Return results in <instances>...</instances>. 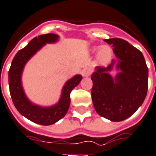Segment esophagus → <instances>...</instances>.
<instances>
[{
    "instance_id": "esophagus-1",
    "label": "esophagus",
    "mask_w": 156,
    "mask_h": 156,
    "mask_svg": "<svg viewBox=\"0 0 156 156\" xmlns=\"http://www.w3.org/2000/svg\"><path fill=\"white\" fill-rule=\"evenodd\" d=\"M90 74H91V69L90 68H85L81 71V75H82L83 77L89 76Z\"/></svg>"
}]
</instances>
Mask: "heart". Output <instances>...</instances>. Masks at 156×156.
Here are the masks:
<instances>
[{
  "mask_svg": "<svg viewBox=\"0 0 156 156\" xmlns=\"http://www.w3.org/2000/svg\"><path fill=\"white\" fill-rule=\"evenodd\" d=\"M96 52L95 55V59L96 61L101 66H105L110 63V61L112 59V55H113V51L112 49L109 46V45H101V47L98 46H94L90 49L91 52Z\"/></svg>",
  "mask_w": 156,
  "mask_h": 156,
  "instance_id": "1",
  "label": "heart"
}]
</instances>
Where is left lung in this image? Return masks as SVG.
Instances as JSON below:
<instances>
[{
  "mask_svg": "<svg viewBox=\"0 0 156 156\" xmlns=\"http://www.w3.org/2000/svg\"><path fill=\"white\" fill-rule=\"evenodd\" d=\"M112 45L116 59L92 73L91 98L95 111L111 121L131 116L143 104L148 90V68L139 50L119 38L104 40ZM118 70L114 77L110 73Z\"/></svg>",
  "mask_w": 156,
  "mask_h": 156,
  "instance_id": "1",
  "label": "left lung"
}]
</instances>
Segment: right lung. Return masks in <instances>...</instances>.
Returning a JSON list of instances; mask_svg holds the SVG:
<instances>
[{
	"mask_svg": "<svg viewBox=\"0 0 156 156\" xmlns=\"http://www.w3.org/2000/svg\"><path fill=\"white\" fill-rule=\"evenodd\" d=\"M60 36L56 34H45L36 36L25 48L15 55L8 76L11 99L15 107L20 115L34 123L50 126L62 119L68 111L70 104V91L79 85L82 76L77 74L65 83L58 102L49 106H42L30 101L22 86V73L26 65L46 44H55L59 41Z\"/></svg>",
	"mask_w": 156,
	"mask_h": 156,
	"instance_id": "1",
	"label": "right lung"
}]
</instances>
